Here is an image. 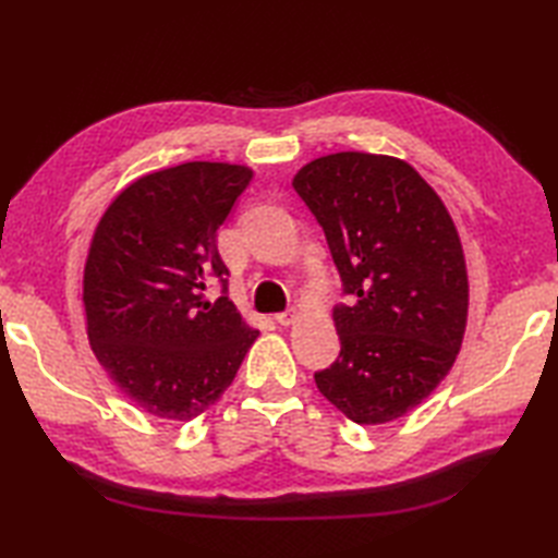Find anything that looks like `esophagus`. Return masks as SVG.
Returning <instances> with one entry per match:
<instances>
[{
    "mask_svg": "<svg viewBox=\"0 0 558 558\" xmlns=\"http://www.w3.org/2000/svg\"><path fill=\"white\" fill-rule=\"evenodd\" d=\"M300 318V314L294 312V310H288V312H282V314H276V322L280 324V326H292L294 322H298Z\"/></svg>",
    "mask_w": 558,
    "mask_h": 558,
    "instance_id": "1",
    "label": "esophagus"
}]
</instances>
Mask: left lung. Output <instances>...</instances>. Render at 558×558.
Listing matches in <instances>:
<instances>
[{
  "instance_id": "left-lung-1",
  "label": "left lung",
  "mask_w": 558,
  "mask_h": 558,
  "mask_svg": "<svg viewBox=\"0 0 558 558\" xmlns=\"http://www.w3.org/2000/svg\"><path fill=\"white\" fill-rule=\"evenodd\" d=\"M352 304L333 310L338 360L314 374L357 424L420 405L453 366L468 324V268L453 218L400 158L333 153L294 174Z\"/></svg>"
}]
</instances>
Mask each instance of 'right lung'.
<instances>
[{"label": "right lung", "instance_id": "obj_1", "mask_svg": "<svg viewBox=\"0 0 558 558\" xmlns=\"http://www.w3.org/2000/svg\"><path fill=\"white\" fill-rule=\"evenodd\" d=\"M254 172L230 162H184L138 177L93 234L83 268L90 348L114 386L150 417L189 422L216 402L258 330L228 292L218 230Z\"/></svg>", "mask_w": 558, "mask_h": 558}]
</instances>
